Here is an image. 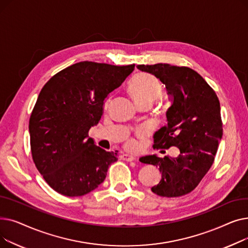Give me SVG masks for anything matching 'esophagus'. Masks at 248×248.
I'll return each mask as SVG.
<instances>
[{
    "instance_id": "1",
    "label": "esophagus",
    "mask_w": 248,
    "mask_h": 248,
    "mask_svg": "<svg viewBox=\"0 0 248 248\" xmlns=\"http://www.w3.org/2000/svg\"><path fill=\"white\" fill-rule=\"evenodd\" d=\"M122 159L124 160V161H127V162H132L135 160V157L132 155H127V154H123L122 155Z\"/></svg>"
}]
</instances>
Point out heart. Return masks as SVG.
I'll use <instances>...</instances> for the list:
<instances>
[{
  "instance_id": "heart-1",
  "label": "heart",
  "mask_w": 248,
  "mask_h": 248,
  "mask_svg": "<svg viewBox=\"0 0 248 248\" xmlns=\"http://www.w3.org/2000/svg\"><path fill=\"white\" fill-rule=\"evenodd\" d=\"M128 93L139 107L141 104H152L162 95L163 88L155 76L148 73H140L129 82ZM134 141L128 142V147H134Z\"/></svg>"
}]
</instances>
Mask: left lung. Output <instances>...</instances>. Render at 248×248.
I'll return each instance as SVG.
<instances>
[{
    "label": "left lung",
    "mask_w": 248,
    "mask_h": 248,
    "mask_svg": "<svg viewBox=\"0 0 248 248\" xmlns=\"http://www.w3.org/2000/svg\"><path fill=\"white\" fill-rule=\"evenodd\" d=\"M165 84L171 107L166 112L168 124L154 135V148L177 147V158L149 155L144 164L159 167L160 183L151 190L162 197H179L190 193L209 171L223 128L220 102L204 78L189 67L158 63L138 65Z\"/></svg>",
    "instance_id": "8db88e82"
}]
</instances>
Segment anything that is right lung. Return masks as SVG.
Listing matches in <instances>:
<instances>
[{"mask_svg":"<svg viewBox=\"0 0 248 248\" xmlns=\"http://www.w3.org/2000/svg\"><path fill=\"white\" fill-rule=\"evenodd\" d=\"M135 69L83 61L55 74L39 93L29 122L33 161L47 184L64 196H82L107 177L117 152L88 137L104 101Z\"/></svg>","mask_w":248,"mask_h":248,"instance_id":"right-lung-1","label":"right lung"}]
</instances>
